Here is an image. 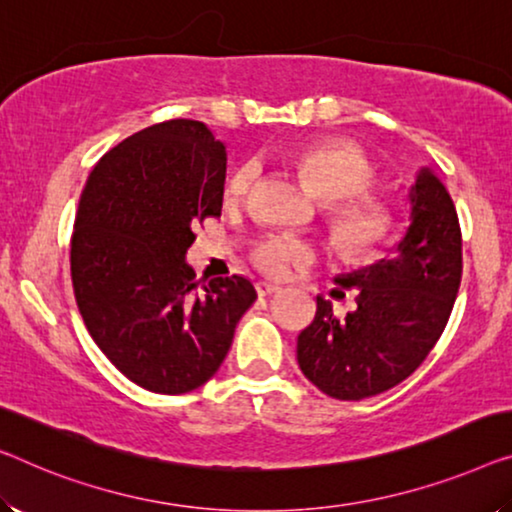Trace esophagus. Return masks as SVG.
Masks as SVG:
<instances>
[{
    "label": "esophagus",
    "mask_w": 512,
    "mask_h": 512,
    "mask_svg": "<svg viewBox=\"0 0 512 512\" xmlns=\"http://www.w3.org/2000/svg\"><path fill=\"white\" fill-rule=\"evenodd\" d=\"M276 292H280V287L273 285V282H266V280L257 282V294L259 296H271V294H276Z\"/></svg>",
    "instance_id": "esophagus-1"
}]
</instances>
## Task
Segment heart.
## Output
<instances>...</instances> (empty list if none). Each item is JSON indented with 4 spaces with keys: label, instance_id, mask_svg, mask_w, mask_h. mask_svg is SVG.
<instances>
[{
    "label": "heart",
    "instance_id": "obj_1",
    "mask_svg": "<svg viewBox=\"0 0 512 512\" xmlns=\"http://www.w3.org/2000/svg\"><path fill=\"white\" fill-rule=\"evenodd\" d=\"M294 165L324 202V220L335 246L347 255H370L391 239L395 216L388 202L370 193L377 172L368 156L352 142H312L294 154ZM257 179V165L243 163L225 183V197L239 202L250 193ZM308 255L303 241L287 234H273L255 250L262 271L280 276L287 266Z\"/></svg>",
    "mask_w": 512,
    "mask_h": 512
}]
</instances>
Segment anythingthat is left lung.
<instances>
[{"label": "left lung", "mask_w": 512, "mask_h": 512, "mask_svg": "<svg viewBox=\"0 0 512 512\" xmlns=\"http://www.w3.org/2000/svg\"><path fill=\"white\" fill-rule=\"evenodd\" d=\"M409 227L379 259L335 282L356 287V310L333 315L317 296V312L296 342L299 368L335 400H365L398 386L444 333L462 280V232L455 204L430 167L409 188Z\"/></svg>", "instance_id": "1"}]
</instances>
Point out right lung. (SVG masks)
<instances>
[{
  "mask_svg": "<svg viewBox=\"0 0 512 512\" xmlns=\"http://www.w3.org/2000/svg\"><path fill=\"white\" fill-rule=\"evenodd\" d=\"M225 144L202 121L172 119L98 160L80 195L71 278L80 315L114 368L163 395L216 375L257 292L243 276L197 287L193 227L223 211Z\"/></svg>",
  "mask_w": 512,
  "mask_h": 512,
  "instance_id": "1",
  "label": "right lung"
}]
</instances>
